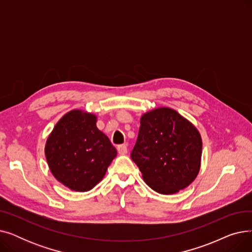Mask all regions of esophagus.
I'll return each instance as SVG.
<instances>
[{
  "mask_svg": "<svg viewBox=\"0 0 252 252\" xmlns=\"http://www.w3.org/2000/svg\"><path fill=\"white\" fill-rule=\"evenodd\" d=\"M117 151H118V154L121 155H126L127 153V148H126V145H119V146L117 147Z\"/></svg>",
  "mask_w": 252,
  "mask_h": 252,
  "instance_id": "34e87169",
  "label": "esophagus"
}]
</instances>
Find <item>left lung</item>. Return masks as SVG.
<instances>
[{
  "mask_svg": "<svg viewBox=\"0 0 252 252\" xmlns=\"http://www.w3.org/2000/svg\"><path fill=\"white\" fill-rule=\"evenodd\" d=\"M130 157L144 182L155 192L170 195L187 188L199 174L202 139L187 118L169 107L144 113Z\"/></svg>",
  "mask_w": 252,
  "mask_h": 252,
  "instance_id": "obj_1",
  "label": "left lung"
}]
</instances>
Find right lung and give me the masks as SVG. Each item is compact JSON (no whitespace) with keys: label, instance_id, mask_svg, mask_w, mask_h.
<instances>
[{"label":"right lung","instance_id":"1","mask_svg":"<svg viewBox=\"0 0 252 252\" xmlns=\"http://www.w3.org/2000/svg\"><path fill=\"white\" fill-rule=\"evenodd\" d=\"M96 124L94 113L70 110L59 119L45 145L52 175L75 192L94 188L117 154L108 137Z\"/></svg>","mask_w":252,"mask_h":252}]
</instances>
